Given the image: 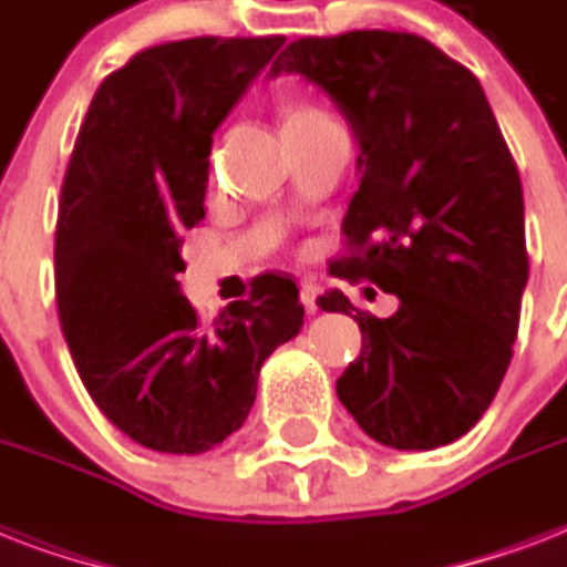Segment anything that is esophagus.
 <instances>
[{"instance_id": "esophagus-1", "label": "esophagus", "mask_w": 567, "mask_h": 567, "mask_svg": "<svg viewBox=\"0 0 567 567\" xmlns=\"http://www.w3.org/2000/svg\"><path fill=\"white\" fill-rule=\"evenodd\" d=\"M320 293H323V288H320L318 282H311V279H306V282L300 285V300L302 306H306V311H318Z\"/></svg>"}]
</instances>
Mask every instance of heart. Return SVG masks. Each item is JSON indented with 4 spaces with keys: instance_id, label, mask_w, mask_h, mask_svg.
<instances>
[{
    "instance_id": "b5f03b06",
    "label": "heart",
    "mask_w": 567,
    "mask_h": 567,
    "mask_svg": "<svg viewBox=\"0 0 567 567\" xmlns=\"http://www.w3.org/2000/svg\"><path fill=\"white\" fill-rule=\"evenodd\" d=\"M285 135H302V132H318V128L336 126V117L315 102L293 100L282 109Z\"/></svg>"
}]
</instances>
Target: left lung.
<instances>
[{
	"label": "left lung",
	"instance_id": "1",
	"mask_svg": "<svg viewBox=\"0 0 567 567\" xmlns=\"http://www.w3.org/2000/svg\"><path fill=\"white\" fill-rule=\"evenodd\" d=\"M282 70L320 84L362 146L332 274L400 300L391 318L338 288L318 300L362 329L338 400L385 447L462 439L506 377L529 276L518 164L483 84L426 38L382 29L291 40Z\"/></svg>",
	"mask_w": 567,
	"mask_h": 567
}]
</instances>
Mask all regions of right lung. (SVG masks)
Returning <instances> with one entry per match:
<instances>
[{"label": "right lung", "instance_id": "right-lung-1", "mask_svg": "<svg viewBox=\"0 0 567 567\" xmlns=\"http://www.w3.org/2000/svg\"><path fill=\"white\" fill-rule=\"evenodd\" d=\"M285 43L188 38L109 73L75 137L55 226L58 318L100 412L158 453H205L240 430L258 371L302 327L288 274L203 323L179 293L182 238L205 217L212 135Z\"/></svg>", "mask_w": 567, "mask_h": 567}]
</instances>
